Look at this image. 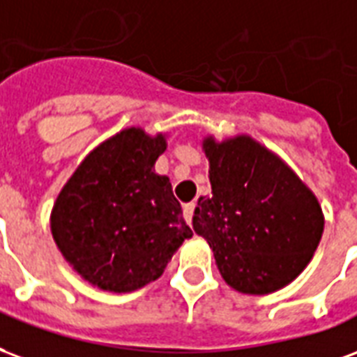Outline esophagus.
I'll use <instances>...</instances> for the list:
<instances>
[{"mask_svg":"<svg viewBox=\"0 0 357 357\" xmlns=\"http://www.w3.org/2000/svg\"><path fill=\"white\" fill-rule=\"evenodd\" d=\"M194 209H196V204H194V202H192V204H186L184 207H182L186 222H192V217H194Z\"/></svg>","mask_w":357,"mask_h":357,"instance_id":"34e87169","label":"esophagus"}]
</instances>
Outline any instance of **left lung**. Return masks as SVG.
<instances>
[{"label":"left lung","mask_w":357,"mask_h":357,"mask_svg":"<svg viewBox=\"0 0 357 357\" xmlns=\"http://www.w3.org/2000/svg\"><path fill=\"white\" fill-rule=\"evenodd\" d=\"M211 196L197 199L194 232L209 243L218 272L245 295H268L308 266L324 234L316 194L251 135L202 140Z\"/></svg>","instance_id":"left-lung-1"}]
</instances>
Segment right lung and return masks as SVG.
Listing matches in <instances>:
<instances>
[{"label":"right lung","mask_w":357,"mask_h":357,"mask_svg":"<svg viewBox=\"0 0 357 357\" xmlns=\"http://www.w3.org/2000/svg\"><path fill=\"white\" fill-rule=\"evenodd\" d=\"M165 150L167 132L125 127L83 158L54 199V243L93 287H144L192 238L171 182L153 169Z\"/></svg>","instance_id":"obj_1"}]
</instances>
